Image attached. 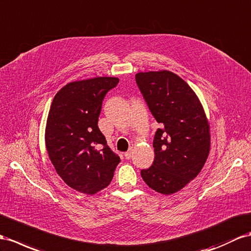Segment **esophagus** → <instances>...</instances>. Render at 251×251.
Returning <instances> with one entry per match:
<instances>
[{"mask_svg": "<svg viewBox=\"0 0 251 251\" xmlns=\"http://www.w3.org/2000/svg\"><path fill=\"white\" fill-rule=\"evenodd\" d=\"M132 153H133L132 149H129V150H128V151L125 152V158L128 159V160L131 159V158H132Z\"/></svg>", "mask_w": 251, "mask_h": 251, "instance_id": "obj_1", "label": "esophagus"}]
</instances>
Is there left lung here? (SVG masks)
I'll return each instance as SVG.
<instances>
[{
  "label": "left lung",
  "mask_w": 251,
  "mask_h": 251,
  "mask_svg": "<svg viewBox=\"0 0 251 251\" xmlns=\"http://www.w3.org/2000/svg\"><path fill=\"white\" fill-rule=\"evenodd\" d=\"M136 81L160 124L152 146L155 159L141 176L149 187L170 195L194 179L210 151V130L201 101L178 75L170 71L136 74Z\"/></svg>",
  "instance_id": "8db88e82"
}]
</instances>
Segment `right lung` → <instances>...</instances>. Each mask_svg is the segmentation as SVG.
<instances>
[{"mask_svg": "<svg viewBox=\"0 0 251 251\" xmlns=\"http://www.w3.org/2000/svg\"><path fill=\"white\" fill-rule=\"evenodd\" d=\"M117 77L70 82L55 95L46 128L49 157L70 188L92 195L108 187L121 161L99 128L106 94Z\"/></svg>", "mask_w": 251, "mask_h": 251, "instance_id": "obj_1", "label": "right lung"}]
</instances>
